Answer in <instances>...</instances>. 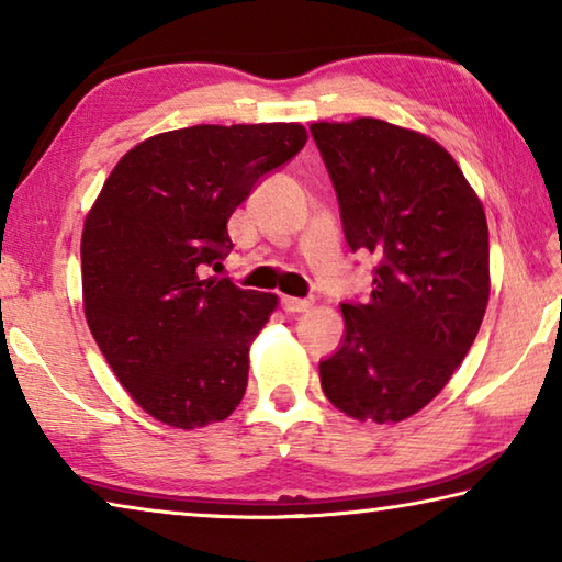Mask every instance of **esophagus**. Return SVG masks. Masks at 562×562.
I'll use <instances>...</instances> for the list:
<instances>
[{"label":"esophagus","mask_w":562,"mask_h":562,"mask_svg":"<svg viewBox=\"0 0 562 562\" xmlns=\"http://www.w3.org/2000/svg\"><path fill=\"white\" fill-rule=\"evenodd\" d=\"M280 307H282L284 312H288V315H297V312H310L312 302H310V300L288 297V294H284V297H280Z\"/></svg>","instance_id":"obj_1"}]
</instances>
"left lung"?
Returning a JSON list of instances; mask_svg holds the SVG:
<instances>
[{"label":"left lung","mask_w":562,"mask_h":562,"mask_svg":"<svg viewBox=\"0 0 562 562\" xmlns=\"http://www.w3.org/2000/svg\"><path fill=\"white\" fill-rule=\"evenodd\" d=\"M351 250L379 258L367 304H341L345 341L322 392L357 422L396 424L439 396L479 335L491 294L488 223L453 156L379 119L317 121Z\"/></svg>","instance_id":"8db88e82"}]
</instances>
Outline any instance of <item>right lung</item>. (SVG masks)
Returning a JSON list of instances; mask_svg holds the SVG:
<instances>
[{"mask_svg": "<svg viewBox=\"0 0 562 562\" xmlns=\"http://www.w3.org/2000/svg\"><path fill=\"white\" fill-rule=\"evenodd\" d=\"M307 144L302 123L166 131L133 146L83 221V315L146 414L193 431L243 402L250 347L278 294L207 274L252 186Z\"/></svg>", "mask_w": 562, "mask_h": 562, "instance_id": "obj_1", "label": "right lung"}]
</instances>
